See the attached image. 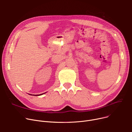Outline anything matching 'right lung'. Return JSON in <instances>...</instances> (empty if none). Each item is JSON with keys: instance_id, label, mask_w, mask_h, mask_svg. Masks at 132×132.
I'll return each mask as SVG.
<instances>
[{"instance_id": "right-lung-1", "label": "right lung", "mask_w": 132, "mask_h": 132, "mask_svg": "<svg viewBox=\"0 0 132 132\" xmlns=\"http://www.w3.org/2000/svg\"><path fill=\"white\" fill-rule=\"evenodd\" d=\"M46 92H45V93H44V94L45 93H46ZM30 95H32V94H29ZM42 94H43V93H42V94H38V95H36V96H38V95H42Z\"/></svg>"}]
</instances>
